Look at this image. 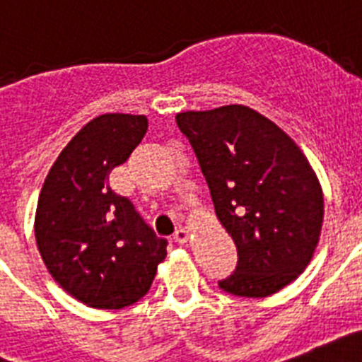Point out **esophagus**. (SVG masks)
<instances>
[{"mask_svg": "<svg viewBox=\"0 0 362 362\" xmlns=\"http://www.w3.org/2000/svg\"><path fill=\"white\" fill-rule=\"evenodd\" d=\"M187 238H189V230H187V228H184V227L176 228V232H175V242L186 243V242H187Z\"/></svg>", "mask_w": 362, "mask_h": 362, "instance_id": "esophagus-1", "label": "esophagus"}]
</instances>
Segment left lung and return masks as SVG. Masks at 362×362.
<instances>
[{
	"label": "left lung",
	"mask_w": 362,
	"mask_h": 362,
	"mask_svg": "<svg viewBox=\"0 0 362 362\" xmlns=\"http://www.w3.org/2000/svg\"><path fill=\"white\" fill-rule=\"evenodd\" d=\"M210 187L238 264L223 292L266 298L308 266L324 221V195L307 158L275 122L247 105L176 115Z\"/></svg>",
	"instance_id": "1"
}]
</instances>
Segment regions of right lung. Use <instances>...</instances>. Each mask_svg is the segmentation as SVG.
Segmentation results:
<instances>
[{
  "label": "right lung",
  "mask_w": 362,
  "mask_h": 362,
  "mask_svg": "<svg viewBox=\"0 0 362 362\" xmlns=\"http://www.w3.org/2000/svg\"><path fill=\"white\" fill-rule=\"evenodd\" d=\"M145 115L105 113L81 128L44 182L35 238L52 277L81 303L124 308L151 288L167 240L158 238L110 173L146 134Z\"/></svg>",
  "instance_id": "obj_1"
}]
</instances>
